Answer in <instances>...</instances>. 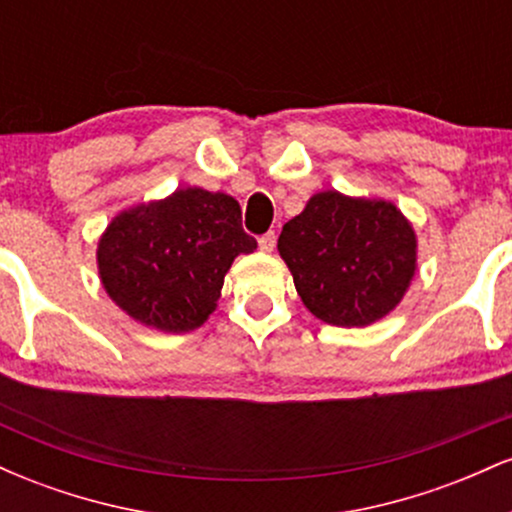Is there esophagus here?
<instances>
[{
	"mask_svg": "<svg viewBox=\"0 0 512 512\" xmlns=\"http://www.w3.org/2000/svg\"><path fill=\"white\" fill-rule=\"evenodd\" d=\"M257 245H260L262 252H272L274 245H276L274 231H269V233H264V236H260V240H257Z\"/></svg>",
	"mask_w": 512,
	"mask_h": 512,
	"instance_id": "34e87169",
	"label": "esophagus"
}]
</instances>
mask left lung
I'll return each instance as SVG.
<instances>
[{
  "label": "left lung",
  "instance_id": "8db88e82",
  "mask_svg": "<svg viewBox=\"0 0 512 512\" xmlns=\"http://www.w3.org/2000/svg\"><path fill=\"white\" fill-rule=\"evenodd\" d=\"M279 255L315 317L363 327L402 301L416 267L409 221L390 202L320 192L284 223Z\"/></svg>",
  "mask_w": 512,
  "mask_h": 512
}]
</instances>
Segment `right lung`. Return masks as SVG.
<instances>
[{"instance_id":"obj_1","label":"right lung","mask_w":512,"mask_h":512,"mask_svg":"<svg viewBox=\"0 0 512 512\" xmlns=\"http://www.w3.org/2000/svg\"><path fill=\"white\" fill-rule=\"evenodd\" d=\"M255 248L236 199L187 187L115 216L98 245V269L105 291L134 320L190 332L214 313L233 260Z\"/></svg>"}]
</instances>
